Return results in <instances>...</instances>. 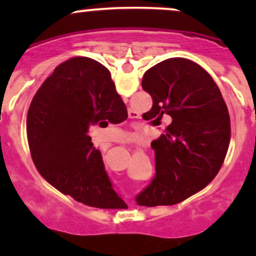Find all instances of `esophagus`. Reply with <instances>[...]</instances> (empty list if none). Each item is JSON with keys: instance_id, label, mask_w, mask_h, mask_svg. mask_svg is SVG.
Here are the masks:
<instances>
[{"instance_id": "esophagus-1", "label": "esophagus", "mask_w": 256, "mask_h": 256, "mask_svg": "<svg viewBox=\"0 0 256 256\" xmlns=\"http://www.w3.org/2000/svg\"><path fill=\"white\" fill-rule=\"evenodd\" d=\"M128 118H138V114L132 112V110H128Z\"/></svg>"}]
</instances>
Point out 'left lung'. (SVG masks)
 <instances>
[{
  "label": "left lung",
  "instance_id": "8db88e82",
  "mask_svg": "<svg viewBox=\"0 0 256 256\" xmlns=\"http://www.w3.org/2000/svg\"><path fill=\"white\" fill-rule=\"evenodd\" d=\"M142 89L152 98L147 120L172 122L152 141L156 174L136 197L138 206H172L212 182L230 141V118L213 78L194 62L170 58L144 74Z\"/></svg>",
  "mask_w": 256,
  "mask_h": 256
}]
</instances>
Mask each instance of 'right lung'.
Masks as SVG:
<instances>
[{"mask_svg":"<svg viewBox=\"0 0 256 256\" xmlns=\"http://www.w3.org/2000/svg\"><path fill=\"white\" fill-rule=\"evenodd\" d=\"M128 110L110 72L86 56L54 69L38 89L27 114L32 160L42 177L63 194L95 208H125L112 190L90 125L120 124Z\"/></svg>","mask_w":256,"mask_h":256,"instance_id":"obj_1","label":"right lung"}]
</instances>
